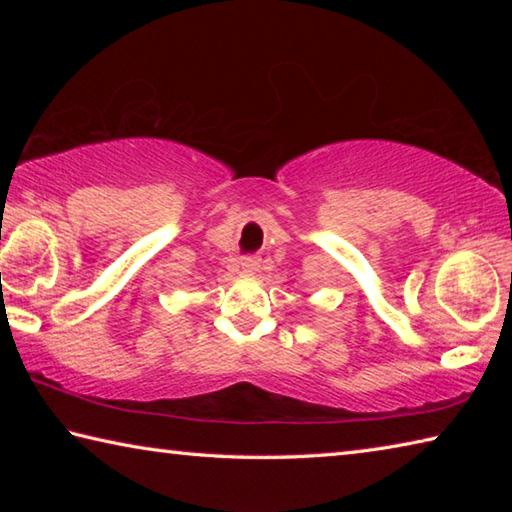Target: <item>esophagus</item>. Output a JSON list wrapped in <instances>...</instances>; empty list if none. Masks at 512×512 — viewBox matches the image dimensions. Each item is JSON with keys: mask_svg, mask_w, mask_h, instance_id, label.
Segmentation results:
<instances>
[{"mask_svg": "<svg viewBox=\"0 0 512 512\" xmlns=\"http://www.w3.org/2000/svg\"><path fill=\"white\" fill-rule=\"evenodd\" d=\"M257 266H259L257 257H253V255H246V257H241V268H244V271L253 273V271H257Z\"/></svg>", "mask_w": 512, "mask_h": 512, "instance_id": "1", "label": "esophagus"}]
</instances>
